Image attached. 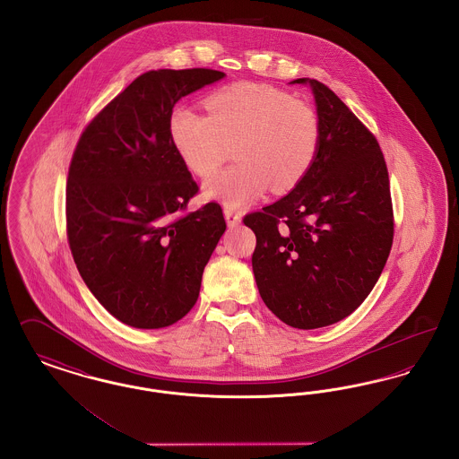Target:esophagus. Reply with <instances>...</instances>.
Masks as SVG:
<instances>
[{
	"label": "esophagus",
	"mask_w": 459,
	"mask_h": 459,
	"mask_svg": "<svg viewBox=\"0 0 459 459\" xmlns=\"http://www.w3.org/2000/svg\"><path fill=\"white\" fill-rule=\"evenodd\" d=\"M224 218H226V222H228V226H230V228H235V226H238V224H240V212L233 211L231 207H226V209H224Z\"/></svg>",
	"instance_id": "obj_1"
}]
</instances>
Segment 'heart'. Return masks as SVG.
<instances>
[{
	"label": "heart",
	"mask_w": 459,
	"mask_h": 459,
	"mask_svg": "<svg viewBox=\"0 0 459 459\" xmlns=\"http://www.w3.org/2000/svg\"><path fill=\"white\" fill-rule=\"evenodd\" d=\"M207 116L178 107L169 117L170 145L185 168L207 179L233 146L237 166L221 172L205 195L241 207L271 186L293 190L313 168L321 124L307 101L255 82H237L205 100Z\"/></svg>",
	"instance_id": "1"
}]
</instances>
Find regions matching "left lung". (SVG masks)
<instances>
[{
	"label": "left lung",
	"instance_id": "1",
	"mask_svg": "<svg viewBox=\"0 0 459 459\" xmlns=\"http://www.w3.org/2000/svg\"><path fill=\"white\" fill-rule=\"evenodd\" d=\"M313 88L321 140L306 178L250 212L252 269L269 311L299 330L354 313L378 281L394 240L388 170L375 134L323 82Z\"/></svg>",
	"mask_w": 459,
	"mask_h": 459
}]
</instances>
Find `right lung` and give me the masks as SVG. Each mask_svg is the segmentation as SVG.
<instances>
[{
	"instance_id": "obj_1",
	"label": "right lung",
	"mask_w": 459,
	"mask_h": 459,
	"mask_svg": "<svg viewBox=\"0 0 459 459\" xmlns=\"http://www.w3.org/2000/svg\"><path fill=\"white\" fill-rule=\"evenodd\" d=\"M222 77L212 69L142 74L74 150L65 194L74 263L98 302L129 326L164 328L190 313L226 230L216 202L185 212L198 185L169 140L176 101Z\"/></svg>"
}]
</instances>
